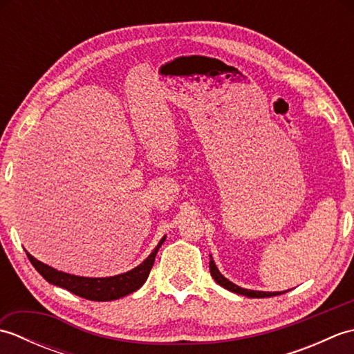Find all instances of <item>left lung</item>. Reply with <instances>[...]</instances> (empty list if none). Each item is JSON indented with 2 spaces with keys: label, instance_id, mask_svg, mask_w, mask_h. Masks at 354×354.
<instances>
[{
  "label": "left lung",
  "instance_id": "8db88e82",
  "mask_svg": "<svg viewBox=\"0 0 354 354\" xmlns=\"http://www.w3.org/2000/svg\"><path fill=\"white\" fill-rule=\"evenodd\" d=\"M212 257V255H209ZM209 272H212V277L214 278V281L217 284H221L222 288H225L230 292H234V293H239V295H245L248 298H268V297H275V295H281L283 292H263V290H251V289H245V288H240V286L234 284L232 281H230L228 278H225L219 269H217L214 260L212 259L209 260ZM288 292V290H286Z\"/></svg>",
  "mask_w": 354,
  "mask_h": 354
}]
</instances>
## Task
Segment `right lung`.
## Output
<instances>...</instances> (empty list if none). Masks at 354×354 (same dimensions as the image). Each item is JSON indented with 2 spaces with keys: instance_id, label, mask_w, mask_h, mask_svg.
Here are the masks:
<instances>
[{
  "instance_id": "1",
  "label": "right lung",
  "mask_w": 354,
  "mask_h": 354,
  "mask_svg": "<svg viewBox=\"0 0 354 354\" xmlns=\"http://www.w3.org/2000/svg\"><path fill=\"white\" fill-rule=\"evenodd\" d=\"M165 236L160 240L155 250L149 257L140 263L137 268L127 270L124 274H118L114 277H103V278H93V277H79L62 272L51 268L45 263L36 260L33 255L27 252L28 260L32 261L35 269L39 272L48 283L59 286V288L70 290L74 295L82 298L91 299V301H112L122 297L129 295V293L138 290L142 284L146 283L150 269L153 266L156 252L164 243Z\"/></svg>"
}]
</instances>
